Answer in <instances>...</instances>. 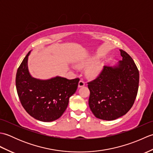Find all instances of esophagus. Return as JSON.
Masks as SVG:
<instances>
[{
	"label": "esophagus",
	"mask_w": 153,
	"mask_h": 153,
	"mask_svg": "<svg viewBox=\"0 0 153 153\" xmlns=\"http://www.w3.org/2000/svg\"><path fill=\"white\" fill-rule=\"evenodd\" d=\"M85 83L84 82V81L83 80H80L79 82V83H78V87H83L84 85H85Z\"/></svg>",
	"instance_id": "34e87169"
}]
</instances>
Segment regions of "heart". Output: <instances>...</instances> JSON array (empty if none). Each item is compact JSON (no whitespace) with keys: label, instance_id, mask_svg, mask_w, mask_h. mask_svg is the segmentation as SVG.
<instances>
[{"label":"heart","instance_id":"1","mask_svg":"<svg viewBox=\"0 0 153 153\" xmlns=\"http://www.w3.org/2000/svg\"><path fill=\"white\" fill-rule=\"evenodd\" d=\"M92 62H93V60H88L81 62L77 63V66L82 68V67L85 66H86V65H88ZM100 70H101V66H100V64L95 63L88 68L87 72V74H88L89 76L93 77H96L98 76V75L100 72Z\"/></svg>","mask_w":153,"mask_h":153}]
</instances>
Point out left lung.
<instances>
[{
    "mask_svg": "<svg viewBox=\"0 0 153 153\" xmlns=\"http://www.w3.org/2000/svg\"><path fill=\"white\" fill-rule=\"evenodd\" d=\"M122 60L105 66L99 76L88 83L89 105L96 118L114 120L128 112L137 97L139 73L131 57L120 50Z\"/></svg>",
    "mask_w": 153,
    "mask_h": 153,
    "instance_id": "1",
    "label": "left lung"
}]
</instances>
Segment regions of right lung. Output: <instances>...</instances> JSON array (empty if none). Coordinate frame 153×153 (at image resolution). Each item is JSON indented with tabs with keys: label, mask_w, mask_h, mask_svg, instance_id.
I'll return each mask as SVG.
<instances>
[{
	"label": "right lung",
	"mask_w": 153,
	"mask_h": 153,
	"mask_svg": "<svg viewBox=\"0 0 153 153\" xmlns=\"http://www.w3.org/2000/svg\"><path fill=\"white\" fill-rule=\"evenodd\" d=\"M19 66L16 77L17 93L22 105L29 114L41 122H53L63 114L70 97L76 93L79 79L56 76L49 79L32 77L28 70V56Z\"/></svg>",
	"instance_id": "obj_1"
}]
</instances>
